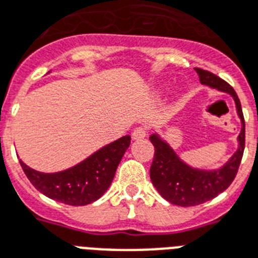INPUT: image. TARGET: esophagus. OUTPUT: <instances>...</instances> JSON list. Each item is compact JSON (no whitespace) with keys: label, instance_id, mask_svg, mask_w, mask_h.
Masks as SVG:
<instances>
[{"label":"esophagus","instance_id":"1","mask_svg":"<svg viewBox=\"0 0 258 258\" xmlns=\"http://www.w3.org/2000/svg\"><path fill=\"white\" fill-rule=\"evenodd\" d=\"M146 136H147V128H144V127H136V128L133 131L134 140L144 139Z\"/></svg>","mask_w":258,"mask_h":258}]
</instances>
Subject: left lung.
Returning a JSON list of instances; mask_svg holds the SVG:
<instances>
[{
    "label": "left lung",
    "instance_id": "obj_1",
    "mask_svg": "<svg viewBox=\"0 0 258 258\" xmlns=\"http://www.w3.org/2000/svg\"><path fill=\"white\" fill-rule=\"evenodd\" d=\"M202 85L227 93L233 98L236 110L241 120V131L238 134L237 150L228 162L216 169H200L181 160L159 134L150 136L154 144L155 155L150 168V177L156 190L167 202L179 207H194L203 204L227 189L232 184L241 163L245 148V122L241 103L231 85L203 69H195Z\"/></svg>",
    "mask_w": 258,
    "mask_h": 258
}]
</instances>
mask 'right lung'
<instances>
[{"instance_id":"add662e5","label":"right lung","mask_w":258,"mask_h":258,"mask_svg":"<svg viewBox=\"0 0 258 258\" xmlns=\"http://www.w3.org/2000/svg\"><path fill=\"white\" fill-rule=\"evenodd\" d=\"M130 143L131 136H122L59 172H39L22 160L20 163L27 179L41 194L55 202L79 207L96 202L108 189Z\"/></svg>"}]
</instances>
